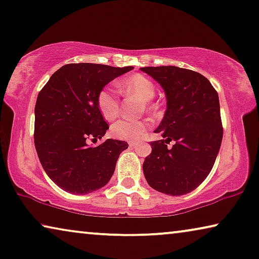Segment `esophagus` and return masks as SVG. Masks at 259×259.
<instances>
[{"mask_svg":"<svg viewBox=\"0 0 259 259\" xmlns=\"http://www.w3.org/2000/svg\"><path fill=\"white\" fill-rule=\"evenodd\" d=\"M128 145L131 146V147L133 148V147H136V146H137V142H136V141H130Z\"/></svg>","mask_w":259,"mask_h":259,"instance_id":"1","label":"esophagus"}]
</instances>
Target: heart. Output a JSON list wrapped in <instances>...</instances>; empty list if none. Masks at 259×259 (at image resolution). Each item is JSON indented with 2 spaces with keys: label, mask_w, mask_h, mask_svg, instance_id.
<instances>
[{
  "label": "heart",
  "mask_w": 259,
  "mask_h": 259,
  "mask_svg": "<svg viewBox=\"0 0 259 259\" xmlns=\"http://www.w3.org/2000/svg\"><path fill=\"white\" fill-rule=\"evenodd\" d=\"M120 88L128 95L136 96L144 103H148L155 96V85L144 74L137 73L127 78L120 84ZM97 105L105 120H114L119 113V103L113 88L106 86L100 90L97 97ZM148 128L145 121L119 120L111 126V136L119 140L134 141L140 139Z\"/></svg>",
  "instance_id": "heart-1"
}]
</instances>
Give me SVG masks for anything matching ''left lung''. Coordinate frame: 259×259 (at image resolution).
Returning a JSON list of instances; mask_svg holds the SVG:
<instances>
[{"label":"left lung","instance_id":"obj_1","mask_svg":"<svg viewBox=\"0 0 259 259\" xmlns=\"http://www.w3.org/2000/svg\"><path fill=\"white\" fill-rule=\"evenodd\" d=\"M160 84L167 108L145 157L146 181L157 192L180 196L197 188L212 169L222 144L219 95L201 73L178 66L140 69ZM174 141L171 149L166 144Z\"/></svg>","mask_w":259,"mask_h":259}]
</instances>
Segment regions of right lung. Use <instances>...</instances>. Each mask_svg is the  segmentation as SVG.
Listing matches in <instances>:
<instances>
[{
  "mask_svg": "<svg viewBox=\"0 0 259 259\" xmlns=\"http://www.w3.org/2000/svg\"><path fill=\"white\" fill-rule=\"evenodd\" d=\"M133 66L114 67L92 63L66 64L56 71L35 106V147L47 175L65 192L85 195L103 188L114 173L119 155L128 147L107 139L108 130L99 112L100 90Z\"/></svg>",
  "mask_w": 259,
  "mask_h": 259,
  "instance_id": "obj_1",
  "label": "right lung"
}]
</instances>
